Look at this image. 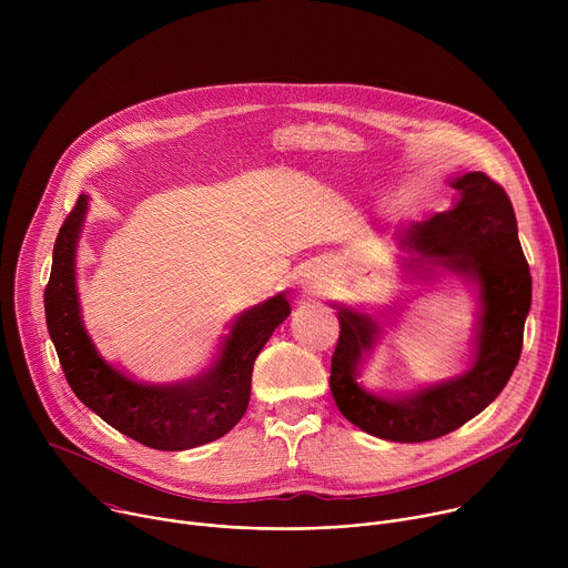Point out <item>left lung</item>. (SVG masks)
Here are the masks:
<instances>
[{
    "label": "left lung",
    "mask_w": 568,
    "mask_h": 568,
    "mask_svg": "<svg viewBox=\"0 0 568 568\" xmlns=\"http://www.w3.org/2000/svg\"><path fill=\"white\" fill-rule=\"evenodd\" d=\"M449 186L458 191L454 206L399 233V247L412 252L404 267L418 278L445 270L476 283L480 312L471 366L407 395L373 393L357 377L382 328L371 314L337 305L342 333L331 368L333 397L355 427L393 443L434 440L478 416L508 384L524 346L532 278L513 202L485 173L460 175Z\"/></svg>",
    "instance_id": "8db88e82"
}]
</instances>
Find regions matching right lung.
Returning a JSON list of instances; mask_svg holds the SVG:
<instances>
[{
  "label": "right lung",
  "mask_w": 568,
  "mask_h": 568,
  "mask_svg": "<svg viewBox=\"0 0 568 568\" xmlns=\"http://www.w3.org/2000/svg\"><path fill=\"white\" fill-rule=\"evenodd\" d=\"M88 200L80 195L60 226L44 290L47 328L71 390L110 427L145 447L182 452L217 440L250 407L254 362L290 314L285 292L240 312L217 357L197 377L173 384L134 382L99 355L80 318L75 247Z\"/></svg>",
  "instance_id": "1"
}]
</instances>
